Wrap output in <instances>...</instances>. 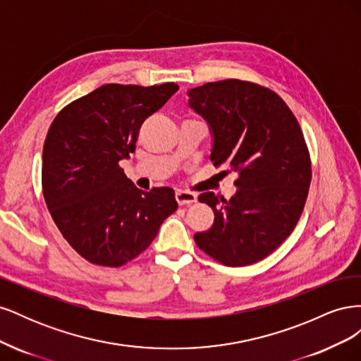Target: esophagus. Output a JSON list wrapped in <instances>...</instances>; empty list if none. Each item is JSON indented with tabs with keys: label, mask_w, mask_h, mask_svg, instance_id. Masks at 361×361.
Returning a JSON list of instances; mask_svg holds the SVG:
<instances>
[{
	"label": "esophagus",
	"mask_w": 361,
	"mask_h": 361,
	"mask_svg": "<svg viewBox=\"0 0 361 361\" xmlns=\"http://www.w3.org/2000/svg\"><path fill=\"white\" fill-rule=\"evenodd\" d=\"M176 202L179 206H187L191 203L197 202V195L191 191H183V190H178L176 191Z\"/></svg>",
	"instance_id": "1"
}]
</instances>
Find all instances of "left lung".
Here are the masks:
<instances>
[{
    "mask_svg": "<svg viewBox=\"0 0 361 361\" xmlns=\"http://www.w3.org/2000/svg\"><path fill=\"white\" fill-rule=\"evenodd\" d=\"M188 96L190 106L211 126L214 166L239 174L231 200L199 195L215 218L194 241L226 267L251 265L279 248L302 214L312 180L302 130L286 102L256 82H206Z\"/></svg>",
    "mask_w": 361,
    "mask_h": 361,
    "instance_id": "8db88e82",
    "label": "left lung"
}]
</instances>
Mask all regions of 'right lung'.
<instances>
[{
    "label": "right lung",
    "instance_id": "right-lung-1",
    "mask_svg": "<svg viewBox=\"0 0 361 361\" xmlns=\"http://www.w3.org/2000/svg\"><path fill=\"white\" fill-rule=\"evenodd\" d=\"M178 84H105L66 105L43 145L42 190L69 245L90 264L122 267L154 241L178 209L171 188L138 190L118 162L135 150L140 128Z\"/></svg>",
    "mask_w": 361,
    "mask_h": 361
}]
</instances>
